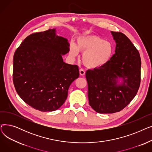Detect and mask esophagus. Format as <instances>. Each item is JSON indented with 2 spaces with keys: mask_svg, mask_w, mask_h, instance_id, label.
Returning <instances> with one entry per match:
<instances>
[{
  "mask_svg": "<svg viewBox=\"0 0 152 152\" xmlns=\"http://www.w3.org/2000/svg\"><path fill=\"white\" fill-rule=\"evenodd\" d=\"M79 74L81 76H84L86 74V72L83 69H79Z\"/></svg>",
  "mask_w": 152,
  "mask_h": 152,
  "instance_id": "1",
  "label": "esophagus"
}]
</instances>
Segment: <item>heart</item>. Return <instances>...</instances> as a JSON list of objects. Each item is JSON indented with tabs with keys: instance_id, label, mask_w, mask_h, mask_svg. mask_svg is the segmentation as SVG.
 Masks as SVG:
<instances>
[{
	"instance_id": "1",
	"label": "heart",
	"mask_w": 152,
	"mask_h": 152,
	"mask_svg": "<svg viewBox=\"0 0 152 152\" xmlns=\"http://www.w3.org/2000/svg\"><path fill=\"white\" fill-rule=\"evenodd\" d=\"M78 51L84 52L82 60L84 65L89 68L101 67L110 60L113 52V44L103 41L95 35H85L77 39L76 44H71L69 55L75 58Z\"/></svg>"
}]
</instances>
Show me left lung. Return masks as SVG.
Segmentation results:
<instances>
[{"label": "left lung", "instance_id": "8db88e82", "mask_svg": "<svg viewBox=\"0 0 152 152\" xmlns=\"http://www.w3.org/2000/svg\"><path fill=\"white\" fill-rule=\"evenodd\" d=\"M111 33L116 42L115 53L105 65L86 73L89 105L99 113L123 110L137 94L140 83L138 50L124 34Z\"/></svg>", "mask_w": 152, "mask_h": 152}]
</instances>
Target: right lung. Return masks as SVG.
I'll list each match as a JSON object with an SVG mask.
<instances>
[{
	"instance_id": "1",
	"label": "right lung",
	"mask_w": 152,
	"mask_h": 152,
	"mask_svg": "<svg viewBox=\"0 0 152 152\" xmlns=\"http://www.w3.org/2000/svg\"><path fill=\"white\" fill-rule=\"evenodd\" d=\"M69 51L68 39L56 29L28 36L13 56V81L19 96L41 111L58 110L65 102L69 87L79 77L77 65L63 61Z\"/></svg>"
}]
</instances>
